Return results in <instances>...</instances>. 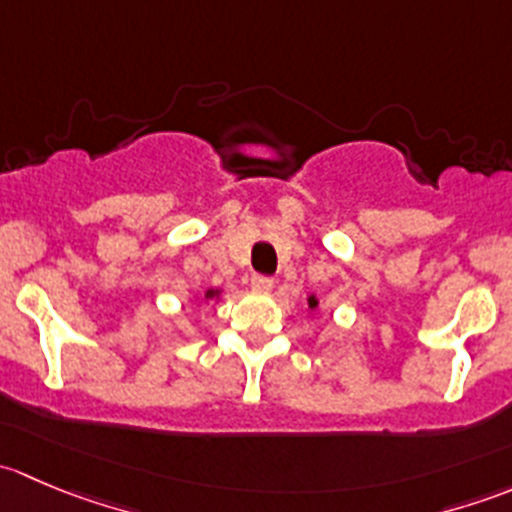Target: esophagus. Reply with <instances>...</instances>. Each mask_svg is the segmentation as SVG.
<instances>
[{
  "label": "esophagus",
  "instance_id": "esophagus-1",
  "mask_svg": "<svg viewBox=\"0 0 512 512\" xmlns=\"http://www.w3.org/2000/svg\"><path fill=\"white\" fill-rule=\"evenodd\" d=\"M272 285V277H265V275H255L252 277V289H257V292H270Z\"/></svg>",
  "mask_w": 512,
  "mask_h": 512
}]
</instances>
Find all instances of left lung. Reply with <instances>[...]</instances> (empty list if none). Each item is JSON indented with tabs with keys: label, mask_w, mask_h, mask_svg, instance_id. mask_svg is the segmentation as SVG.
<instances>
[{
	"label": "left lung",
	"mask_w": 512,
	"mask_h": 512,
	"mask_svg": "<svg viewBox=\"0 0 512 512\" xmlns=\"http://www.w3.org/2000/svg\"><path fill=\"white\" fill-rule=\"evenodd\" d=\"M307 302H309V309H317V304H319V302H317V297H314V294H312V297L307 299Z\"/></svg>",
	"instance_id": "left-lung-1"
}]
</instances>
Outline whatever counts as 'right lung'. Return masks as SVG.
<instances>
[{
  "instance_id": "add662e5",
  "label": "right lung",
  "mask_w": 512,
  "mask_h": 512,
  "mask_svg": "<svg viewBox=\"0 0 512 512\" xmlns=\"http://www.w3.org/2000/svg\"><path fill=\"white\" fill-rule=\"evenodd\" d=\"M218 297H220V289H208V292H205V302H213V299Z\"/></svg>"
}]
</instances>
